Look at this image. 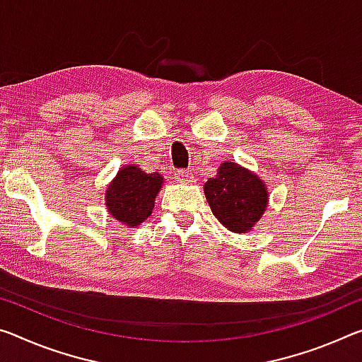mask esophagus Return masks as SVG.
<instances>
[{"mask_svg":"<svg viewBox=\"0 0 362 362\" xmlns=\"http://www.w3.org/2000/svg\"><path fill=\"white\" fill-rule=\"evenodd\" d=\"M174 175H175V179L179 180V182H182V183H190V182H193V175H192L190 170L177 169Z\"/></svg>","mask_w":362,"mask_h":362,"instance_id":"obj_1","label":"esophagus"}]
</instances>
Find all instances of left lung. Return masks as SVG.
<instances>
[{
    "instance_id": "1",
    "label": "left lung",
    "mask_w": 362,
    "mask_h": 362,
    "mask_svg": "<svg viewBox=\"0 0 362 362\" xmlns=\"http://www.w3.org/2000/svg\"><path fill=\"white\" fill-rule=\"evenodd\" d=\"M204 194L212 214L237 233L250 230L267 206L266 185L259 177L235 163L221 165L217 175L204 183Z\"/></svg>"
}]
</instances>
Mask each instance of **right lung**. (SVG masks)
<instances>
[{"mask_svg": "<svg viewBox=\"0 0 362 362\" xmlns=\"http://www.w3.org/2000/svg\"><path fill=\"white\" fill-rule=\"evenodd\" d=\"M163 183L158 172L146 174L136 165H124L106 190V206L125 226L139 227L151 214Z\"/></svg>", "mask_w": 362, "mask_h": 362, "instance_id": "obj_1", "label": "right lung"}]
</instances>
